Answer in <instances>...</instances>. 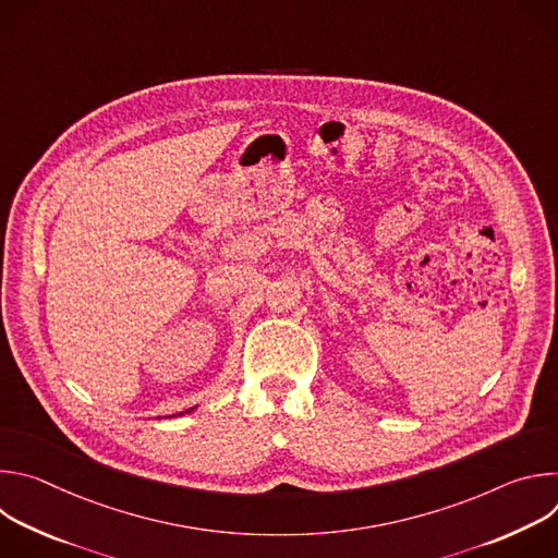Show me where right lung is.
<instances>
[{"label":"right lung","instance_id":"obj_1","mask_svg":"<svg viewBox=\"0 0 558 558\" xmlns=\"http://www.w3.org/2000/svg\"><path fill=\"white\" fill-rule=\"evenodd\" d=\"M194 409H196V407H194ZM194 409H190V411H185V413H192V411H194ZM179 415H183V413H179Z\"/></svg>","mask_w":558,"mask_h":558}]
</instances>
